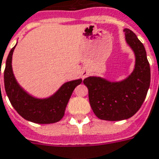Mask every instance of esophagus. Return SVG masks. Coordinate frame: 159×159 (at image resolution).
<instances>
[{"mask_svg":"<svg viewBox=\"0 0 159 159\" xmlns=\"http://www.w3.org/2000/svg\"><path fill=\"white\" fill-rule=\"evenodd\" d=\"M86 76V75H85V74H84V75H83V77H84V76Z\"/></svg>","mask_w":159,"mask_h":159,"instance_id":"obj_1","label":"esophagus"}]
</instances>
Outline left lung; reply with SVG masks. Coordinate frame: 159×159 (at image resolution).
Segmentation results:
<instances>
[{
  "label": "left lung",
  "instance_id": "8db88e82",
  "mask_svg": "<svg viewBox=\"0 0 159 159\" xmlns=\"http://www.w3.org/2000/svg\"><path fill=\"white\" fill-rule=\"evenodd\" d=\"M126 43L135 54V67L120 82L89 76L83 80L89 89V100L94 114L104 120H122L137 113L145 101L151 82V70L144 45L136 34L125 28Z\"/></svg>",
  "mask_w": 159,
  "mask_h": 159
}]
</instances>
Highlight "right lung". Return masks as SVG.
Segmentation results:
<instances>
[{"label": "right lung", "instance_id": "1", "mask_svg": "<svg viewBox=\"0 0 159 159\" xmlns=\"http://www.w3.org/2000/svg\"><path fill=\"white\" fill-rule=\"evenodd\" d=\"M14 48L15 46L11 49L7 56L4 70L5 90L12 106L18 114L29 121L38 124H51L59 121L64 117L72 92L83 80L77 79L65 83L49 98H35L27 94L14 77L12 70V56Z\"/></svg>", "mask_w": 159, "mask_h": 159}]
</instances>
